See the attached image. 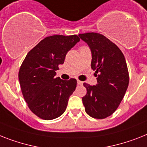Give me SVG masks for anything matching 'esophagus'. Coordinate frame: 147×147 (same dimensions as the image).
Returning a JSON list of instances; mask_svg holds the SVG:
<instances>
[{
	"instance_id": "esophagus-1",
	"label": "esophagus",
	"mask_w": 147,
	"mask_h": 147,
	"mask_svg": "<svg viewBox=\"0 0 147 147\" xmlns=\"http://www.w3.org/2000/svg\"><path fill=\"white\" fill-rule=\"evenodd\" d=\"M77 83L78 85H82L83 84V82L82 81H79V80H77Z\"/></svg>"
}]
</instances>
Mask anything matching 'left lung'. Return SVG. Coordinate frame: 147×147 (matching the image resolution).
<instances>
[{
  "instance_id": "8db88e82",
  "label": "left lung",
  "mask_w": 147,
  "mask_h": 147,
  "mask_svg": "<svg viewBox=\"0 0 147 147\" xmlns=\"http://www.w3.org/2000/svg\"><path fill=\"white\" fill-rule=\"evenodd\" d=\"M90 47L91 69L97 84L84 83L87 94L82 97L85 112L90 117L102 119L115 113L129 84L127 63L121 50L107 37L96 32L79 34Z\"/></svg>"
}]
</instances>
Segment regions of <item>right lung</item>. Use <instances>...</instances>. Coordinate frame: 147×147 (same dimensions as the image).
<instances>
[{
  "label": "right lung",
  "mask_w": 147,
  "mask_h": 147,
  "mask_svg": "<svg viewBox=\"0 0 147 147\" xmlns=\"http://www.w3.org/2000/svg\"><path fill=\"white\" fill-rule=\"evenodd\" d=\"M80 40L78 35L56 34L45 38L33 47L22 62L19 80L24 100L34 115L51 120L65 112L77 81L56 78L65 55Z\"/></svg>",
  "instance_id": "1"
}]
</instances>
